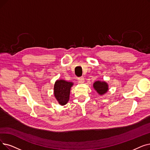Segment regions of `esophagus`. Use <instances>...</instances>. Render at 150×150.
I'll return each mask as SVG.
<instances>
[{
  "mask_svg": "<svg viewBox=\"0 0 150 150\" xmlns=\"http://www.w3.org/2000/svg\"><path fill=\"white\" fill-rule=\"evenodd\" d=\"M78 81H79V83H84V79L83 77H80L79 80H78Z\"/></svg>",
  "mask_w": 150,
  "mask_h": 150,
  "instance_id": "1",
  "label": "esophagus"
}]
</instances>
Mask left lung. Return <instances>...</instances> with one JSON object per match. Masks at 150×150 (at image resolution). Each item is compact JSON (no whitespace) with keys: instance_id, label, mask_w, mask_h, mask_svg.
<instances>
[{"instance_id":"8db88e82","label":"left lung","mask_w":150,"mask_h":150,"mask_svg":"<svg viewBox=\"0 0 150 150\" xmlns=\"http://www.w3.org/2000/svg\"><path fill=\"white\" fill-rule=\"evenodd\" d=\"M93 88L99 95L106 94L108 91V84L105 81H96L93 83Z\"/></svg>"}]
</instances>
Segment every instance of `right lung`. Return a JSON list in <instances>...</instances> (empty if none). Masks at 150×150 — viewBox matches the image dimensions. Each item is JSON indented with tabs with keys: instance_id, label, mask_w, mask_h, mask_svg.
I'll use <instances>...</instances> for the list:
<instances>
[{
	"instance_id": "add662e5",
	"label": "right lung",
	"mask_w": 150,
	"mask_h": 150,
	"mask_svg": "<svg viewBox=\"0 0 150 150\" xmlns=\"http://www.w3.org/2000/svg\"><path fill=\"white\" fill-rule=\"evenodd\" d=\"M74 85L73 82L64 80H57L54 85V96L61 105L67 104L70 99V89Z\"/></svg>"
}]
</instances>
